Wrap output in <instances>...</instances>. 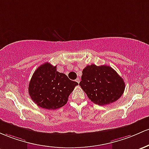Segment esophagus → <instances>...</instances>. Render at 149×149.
<instances>
[{
  "label": "esophagus",
  "mask_w": 149,
  "mask_h": 149,
  "mask_svg": "<svg viewBox=\"0 0 149 149\" xmlns=\"http://www.w3.org/2000/svg\"><path fill=\"white\" fill-rule=\"evenodd\" d=\"M75 81H76L77 82L78 84H79V81H80V79H79V78H77V79H76V80H75Z\"/></svg>",
  "instance_id": "34e87169"
}]
</instances>
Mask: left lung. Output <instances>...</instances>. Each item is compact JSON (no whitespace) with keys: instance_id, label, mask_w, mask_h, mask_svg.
<instances>
[{"instance_id":"left-lung-1","label":"left lung","mask_w":149,"mask_h":149,"mask_svg":"<svg viewBox=\"0 0 149 149\" xmlns=\"http://www.w3.org/2000/svg\"><path fill=\"white\" fill-rule=\"evenodd\" d=\"M79 86L88 98L99 106L115 102L125 88L124 80L111 67L93 64L83 70Z\"/></svg>"}]
</instances>
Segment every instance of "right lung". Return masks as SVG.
<instances>
[{"mask_svg":"<svg viewBox=\"0 0 149 149\" xmlns=\"http://www.w3.org/2000/svg\"><path fill=\"white\" fill-rule=\"evenodd\" d=\"M76 81L56 70V66L46 63L33 74L29 84V93L32 101L44 109L56 110L66 104Z\"/></svg>","mask_w":149,"mask_h":149,"instance_id":"add662e5","label":"right lung"}]
</instances>
